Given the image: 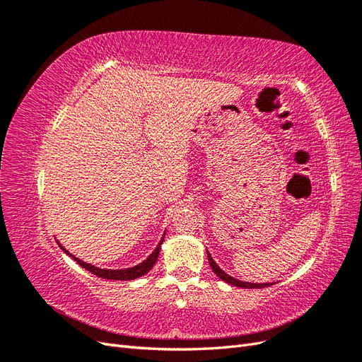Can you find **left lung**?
I'll return each instance as SVG.
<instances>
[{
	"mask_svg": "<svg viewBox=\"0 0 362 362\" xmlns=\"http://www.w3.org/2000/svg\"><path fill=\"white\" fill-rule=\"evenodd\" d=\"M208 262H210V266H211V269H213V272L216 273V275H217L218 278H221L222 281H225V282H228V284H231V286L242 287V288H264V287L273 286V284H250V282H243V281H238V279H235V278H233V276L226 275V273L216 264L214 259L211 258L210 254H208Z\"/></svg>",
	"mask_w": 362,
	"mask_h": 362,
	"instance_id": "8db88e82",
	"label": "left lung"
}]
</instances>
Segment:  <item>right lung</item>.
I'll return each mask as SVG.
<instances>
[{"instance_id": "obj_1", "label": "right lung", "mask_w": 362, "mask_h": 362, "mask_svg": "<svg viewBox=\"0 0 362 362\" xmlns=\"http://www.w3.org/2000/svg\"><path fill=\"white\" fill-rule=\"evenodd\" d=\"M163 240H164V237L161 238V242L158 243V246L156 247V250L152 252V254H151L144 262H140L139 266H134V267H131V269H122V270L98 269V267H95V266H92V264H87V262H84V261H81V259H78V258H75V257L71 255L69 252H68L66 249H64L62 245H59V246H60L64 252H66V254H68L69 257H72L76 262H78V264H80L81 267H84L86 270H89L90 273H93V275H96V276H100V278H103V279H113V281H129V279H136V278L144 276L145 273H148L152 267H154L156 261H157V258H158V254H160V247H161Z\"/></svg>"}]
</instances>
